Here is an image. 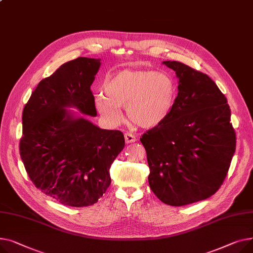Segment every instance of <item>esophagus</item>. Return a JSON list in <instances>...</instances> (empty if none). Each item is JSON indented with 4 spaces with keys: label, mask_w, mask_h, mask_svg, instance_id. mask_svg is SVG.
Segmentation results:
<instances>
[{
    "label": "esophagus",
    "mask_w": 253,
    "mask_h": 253,
    "mask_svg": "<svg viewBox=\"0 0 253 253\" xmlns=\"http://www.w3.org/2000/svg\"><path fill=\"white\" fill-rule=\"evenodd\" d=\"M125 139H126V144H129V143H133V142H136V137L133 136V135H131V133H129V132H126V133H125Z\"/></svg>",
    "instance_id": "1"
}]
</instances>
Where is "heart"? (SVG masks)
I'll list each match as a JSON object with an SVG mask.
<instances>
[{
  "label": "heart",
  "instance_id": "obj_1",
  "mask_svg": "<svg viewBox=\"0 0 253 253\" xmlns=\"http://www.w3.org/2000/svg\"><path fill=\"white\" fill-rule=\"evenodd\" d=\"M103 95L95 97L97 111L111 124L122 120L126 105L128 121L143 128L165 123L175 103L176 86L165 72L124 69L108 76L102 85Z\"/></svg>",
  "mask_w": 253,
  "mask_h": 253
}]
</instances>
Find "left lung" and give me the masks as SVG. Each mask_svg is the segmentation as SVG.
<instances>
[{"instance_id": "8db88e82", "label": "left lung", "mask_w": 253, "mask_h": 253, "mask_svg": "<svg viewBox=\"0 0 253 253\" xmlns=\"http://www.w3.org/2000/svg\"><path fill=\"white\" fill-rule=\"evenodd\" d=\"M179 85L170 115L140 138L147 153L150 188L168 205L210 198L224 183L236 149L227 98L205 73L165 61Z\"/></svg>"}]
</instances>
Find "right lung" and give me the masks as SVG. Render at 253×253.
I'll return each instance as SVG.
<instances>
[{
	"label": "right lung",
	"instance_id": "right-lung-1",
	"mask_svg": "<svg viewBox=\"0 0 253 253\" xmlns=\"http://www.w3.org/2000/svg\"><path fill=\"white\" fill-rule=\"evenodd\" d=\"M100 59L79 57L40 82L22 112L19 152L43 194L73 207L93 205L111 183L110 167L125 147L121 130L102 129L65 107L96 116L91 85Z\"/></svg>",
	"mask_w": 253,
	"mask_h": 253
}]
</instances>
